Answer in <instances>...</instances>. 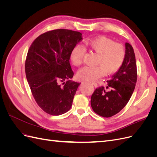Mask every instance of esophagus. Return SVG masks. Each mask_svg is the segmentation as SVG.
Listing matches in <instances>:
<instances>
[{"label": "esophagus", "instance_id": "obj_1", "mask_svg": "<svg viewBox=\"0 0 157 157\" xmlns=\"http://www.w3.org/2000/svg\"><path fill=\"white\" fill-rule=\"evenodd\" d=\"M92 84H93V85H94V86H95V87H98V84L96 83V82H92Z\"/></svg>", "mask_w": 157, "mask_h": 157}]
</instances>
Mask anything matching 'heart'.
Instances as JSON below:
<instances>
[{
  "instance_id": "obj_1",
  "label": "heart",
  "mask_w": 157,
  "mask_h": 157,
  "mask_svg": "<svg viewBox=\"0 0 157 157\" xmlns=\"http://www.w3.org/2000/svg\"><path fill=\"white\" fill-rule=\"evenodd\" d=\"M85 48L98 54L96 64L94 67H84L77 73L79 79L94 81L105 74L115 73L121 68L124 61L126 52L122 44L114 42L105 36H99L86 40ZM85 50L80 46H75L71 53L72 63L78 67L82 63Z\"/></svg>"
}]
</instances>
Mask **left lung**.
Here are the masks:
<instances>
[{"instance_id":"8db88e82","label":"left lung","mask_w":157,"mask_h":157,"mask_svg":"<svg viewBox=\"0 0 157 157\" xmlns=\"http://www.w3.org/2000/svg\"><path fill=\"white\" fill-rule=\"evenodd\" d=\"M126 56L121 68L103 86L96 89L91 97L94 111L103 117H111L120 112L129 101L137 82V67L134 49L126 42ZM106 89H109L106 91Z\"/></svg>"}]
</instances>
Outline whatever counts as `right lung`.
I'll list each match as a JSON object with an SVG mask.
<instances>
[{"instance_id":"right-lung-1","label":"right lung","mask_w":157,"mask_h":157,"mask_svg":"<svg viewBox=\"0 0 157 157\" xmlns=\"http://www.w3.org/2000/svg\"><path fill=\"white\" fill-rule=\"evenodd\" d=\"M82 39L78 31L52 30L38 36L28 50L25 65L27 82L38 105L49 115H62L72 106L80 83L70 80L74 73L69 59Z\"/></svg>"}]
</instances>
